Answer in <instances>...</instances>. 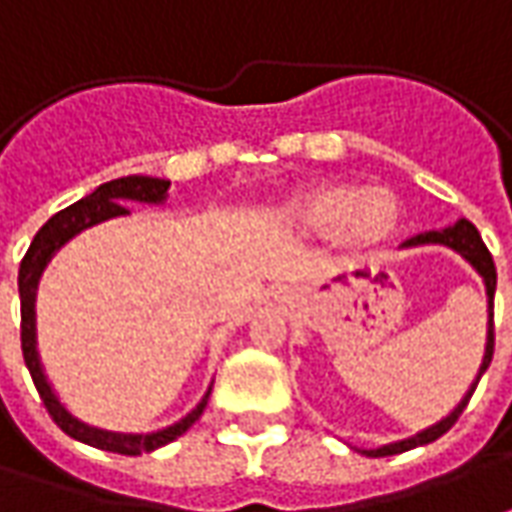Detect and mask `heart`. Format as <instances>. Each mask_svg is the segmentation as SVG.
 I'll list each match as a JSON object with an SVG mask.
<instances>
[{"instance_id":"b5f03b06","label":"heart","mask_w":512,"mask_h":512,"mask_svg":"<svg viewBox=\"0 0 512 512\" xmlns=\"http://www.w3.org/2000/svg\"><path fill=\"white\" fill-rule=\"evenodd\" d=\"M277 213L291 227L330 235L343 252H368L391 241L402 221V205L391 188H357L349 182L307 185L288 196Z\"/></svg>"}]
</instances>
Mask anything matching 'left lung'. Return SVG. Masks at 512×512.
Wrapping results in <instances>:
<instances>
[{
	"mask_svg": "<svg viewBox=\"0 0 512 512\" xmlns=\"http://www.w3.org/2000/svg\"><path fill=\"white\" fill-rule=\"evenodd\" d=\"M430 244L446 246V249L457 252V255L466 260L468 266L480 274L482 282H485V296H488V335H485V355H482L480 371H477V377H474V382H471V388H468L466 396L457 402V407L452 410V413H449V416L441 418L438 424H432V427H427V430L410 435V438H405V441L385 443V446H380V449H360V455H366V457L399 455V452H407V449H416V446H424V443L438 441L443 432H449L452 427H455V421L460 418V413L466 410L468 399H471V393H474V388H477V382H480L482 374H485V371H488V366H491V357H493V293H496V266H493L491 252H488V246L482 244L477 227H474V224L466 219H460L457 224H452V227H446V230L421 232V235H416V238L405 241V244H402V249H413V246H430Z\"/></svg>",
	"mask_w": 512,
	"mask_h": 512,
	"instance_id": "left-lung-1",
	"label": "left lung"
}]
</instances>
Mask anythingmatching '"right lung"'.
Wrapping results in <instances>:
<instances>
[{"label": "right lung", "instance_id": "obj_1", "mask_svg": "<svg viewBox=\"0 0 512 512\" xmlns=\"http://www.w3.org/2000/svg\"><path fill=\"white\" fill-rule=\"evenodd\" d=\"M169 180H160V177H144V174H130V177H119V180H110L105 185H99L94 194L82 196L80 202H74L66 210L55 213L52 219L46 221L41 230L35 232L27 255L21 260L19 268V296H21V352H24V363L30 368L32 382L44 399L49 416L55 418V424L60 430L71 435L74 441L88 443L96 449H105V452H116V455H144V452H155L166 443L177 441L182 432H188L194 427L199 416L205 413L207 399L213 385L207 388L205 396L199 399V405L182 416L180 421H174L169 427L155 432H113L94 427V424H85L80 418L71 413L69 407L57 399L52 382L46 380L44 363L38 355V335H35V293H38V282L41 274L49 266V260L69 244L74 235H80L88 227H96L107 219H119V216H130L127 202H141V205H163L169 199Z\"/></svg>", "mask_w": 512, "mask_h": 512}]
</instances>
